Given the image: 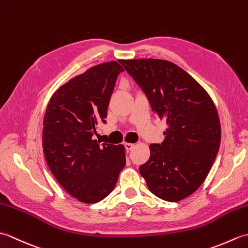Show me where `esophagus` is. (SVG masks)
Masks as SVG:
<instances>
[{"instance_id":"1","label":"esophagus","mask_w":248,"mask_h":248,"mask_svg":"<svg viewBox=\"0 0 248 248\" xmlns=\"http://www.w3.org/2000/svg\"><path fill=\"white\" fill-rule=\"evenodd\" d=\"M124 147H125V150H127V151H130V150H132V149H133L134 144H131V143H124Z\"/></svg>"}]
</instances>
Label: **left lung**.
<instances>
[{"mask_svg": "<svg viewBox=\"0 0 248 248\" xmlns=\"http://www.w3.org/2000/svg\"><path fill=\"white\" fill-rule=\"evenodd\" d=\"M143 89L152 112L165 120L162 144H152L140 173L150 192L176 202L192 195L211 170L220 145L217 109L200 84L171 62L121 60Z\"/></svg>", "mask_w": 248, "mask_h": 248, "instance_id": "obj_1", "label": "left lung"}]
</instances>
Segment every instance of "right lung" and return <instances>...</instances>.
Here are the masks:
<instances>
[{
    "mask_svg": "<svg viewBox=\"0 0 248 248\" xmlns=\"http://www.w3.org/2000/svg\"><path fill=\"white\" fill-rule=\"evenodd\" d=\"M117 62L91 67L52 94L46 109L43 148L50 170L65 191L84 203H96L113 191L125 165L124 145L93 140L105 123Z\"/></svg>",
    "mask_w": 248,
    "mask_h": 248,
    "instance_id": "1",
    "label": "right lung"
}]
</instances>
